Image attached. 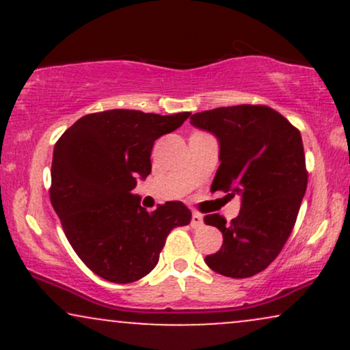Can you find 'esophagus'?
I'll use <instances>...</instances> for the list:
<instances>
[{"mask_svg": "<svg viewBox=\"0 0 350 350\" xmlns=\"http://www.w3.org/2000/svg\"><path fill=\"white\" fill-rule=\"evenodd\" d=\"M191 226L194 227V228H200V227L204 226V219H202V215L199 214V212H194V214H192Z\"/></svg>", "mask_w": 350, "mask_h": 350, "instance_id": "1", "label": "esophagus"}]
</instances>
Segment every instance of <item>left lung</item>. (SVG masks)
<instances>
[{
    "instance_id": "1",
    "label": "left lung",
    "mask_w": 350,
    "mask_h": 350,
    "mask_svg": "<svg viewBox=\"0 0 350 350\" xmlns=\"http://www.w3.org/2000/svg\"><path fill=\"white\" fill-rule=\"evenodd\" d=\"M220 143L212 191L242 196L240 214L204 217L222 232L224 243L206 256L211 270L230 278L263 271L286 243L308 186L303 139L296 126L267 105L220 107L191 116Z\"/></svg>"
}]
</instances>
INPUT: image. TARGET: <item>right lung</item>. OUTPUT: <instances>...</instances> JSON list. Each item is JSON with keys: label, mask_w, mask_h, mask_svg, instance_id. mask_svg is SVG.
I'll return each mask as SVG.
<instances>
[{"label": "right lung", "mask_w": 350, "mask_h": 350, "mask_svg": "<svg viewBox=\"0 0 350 350\" xmlns=\"http://www.w3.org/2000/svg\"><path fill=\"white\" fill-rule=\"evenodd\" d=\"M107 110L79 118L54 146L49 198L79 258L111 283H133L158 265L166 237L191 222L172 200L148 212L131 194L151 172L152 144L189 118Z\"/></svg>", "instance_id": "obj_1"}]
</instances>
